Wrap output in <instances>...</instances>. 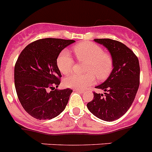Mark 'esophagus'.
Instances as JSON below:
<instances>
[{
  "label": "esophagus",
  "mask_w": 152,
  "mask_h": 152,
  "mask_svg": "<svg viewBox=\"0 0 152 152\" xmlns=\"http://www.w3.org/2000/svg\"><path fill=\"white\" fill-rule=\"evenodd\" d=\"M74 91L78 92V93H84V92H83V90H77V89H75V90H74Z\"/></svg>",
  "instance_id": "obj_1"
}]
</instances>
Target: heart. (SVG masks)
<instances>
[{
    "instance_id": "b5f03b06",
    "label": "heart",
    "mask_w": 152,
    "mask_h": 152,
    "mask_svg": "<svg viewBox=\"0 0 152 152\" xmlns=\"http://www.w3.org/2000/svg\"><path fill=\"white\" fill-rule=\"evenodd\" d=\"M74 52L77 61L85 62V75H71L64 79V85L69 88L83 90L95 82V76L98 80L106 79L113 68L111 56L103 52L99 46L91 42H83L74 47ZM57 67L63 75H68L73 69L74 60L70 53L64 50L56 59Z\"/></svg>"
}]
</instances>
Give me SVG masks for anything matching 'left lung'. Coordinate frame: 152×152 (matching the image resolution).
<instances>
[{"label":"left lung","instance_id":"obj_1","mask_svg":"<svg viewBox=\"0 0 152 152\" xmlns=\"http://www.w3.org/2000/svg\"><path fill=\"white\" fill-rule=\"evenodd\" d=\"M108 50L113 69L108 78L96 88L104 93H93L94 98L87 105L89 111L105 121L123 116L131 106L140 86L139 59L125 44L111 39H95Z\"/></svg>","mask_w":152,"mask_h":152}]
</instances>
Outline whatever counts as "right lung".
Listing matches in <instances>:
<instances>
[{
	"label": "right lung",
	"instance_id": "add662e5",
	"mask_svg": "<svg viewBox=\"0 0 152 152\" xmlns=\"http://www.w3.org/2000/svg\"><path fill=\"white\" fill-rule=\"evenodd\" d=\"M75 42L41 39L26 46L19 55L14 69L15 87L21 105L33 118L50 120L66 107L72 90L55 89L62 77L56 59L62 50Z\"/></svg>",
	"mask_w": 152,
	"mask_h": 152
}]
</instances>
